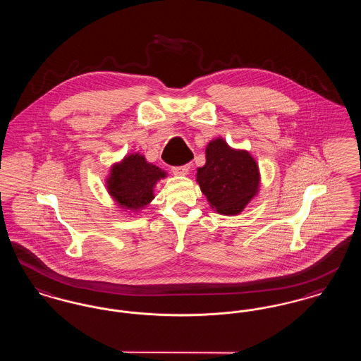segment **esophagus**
Returning <instances> with one entry per match:
<instances>
[{
	"instance_id": "esophagus-1",
	"label": "esophagus",
	"mask_w": 361,
	"mask_h": 361,
	"mask_svg": "<svg viewBox=\"0 0 361 361\" xmlns=\"http://www.w3.org/2000/svg\"><path fill=\"white\" fill-rule=\"evenodd\" d=\"M189 171V164L185 165H181V166H173L172 172L173 174H177V176H185Z\"/></svg>"
}]
</instances>
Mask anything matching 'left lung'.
Segmentation results:
<instances>
[{
  "label": "left lung",
  "instance_id": "obj_1",
  "mask_svg": "<svg viewBox=\"0 0 361 361\" xmlns=\"http://www.w3.org/2000/svg\"><path fill=\"white\" fill-rule=\"evenodd\" d=\"M197 183L212 208L237 215L257 192V164L249 153L233 150L219 137L207 146L206 165L197 171Z\"/></svg>",
  "mask_w": 361,
  "mask_h": 361
}]
</instances>
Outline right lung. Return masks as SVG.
<instances>
[{"instance_id":"obj_1","label":"right lung","mask_w":361,"mask_h":361,"mask_svg":"<svg viewBox=\"0 0 361 361\" xmlns=\"http://www.w3.org/2000/svg\"><path fill=\"white\" fill-rule=\"evenodd\" d=\"M165 172L139 154L126 157L119 165H115L108 178V190L111 196L127 208H142L153 200V187Z\"/></svg>"}]
</instances>
